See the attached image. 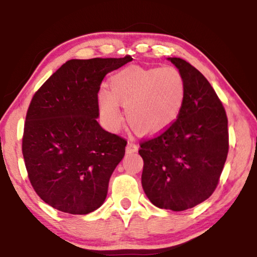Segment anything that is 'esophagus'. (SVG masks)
<instances>
[{
	"instance_id": "obj_1",
	"label": "esophagus",
	"mask_w": 257,
	"mask_h": 257,
	"mask_svg": "<svg viewBox=\"0 0 257 257\" xmlns=\"http://www.w3.org/2000/svg\"><path fill=\"white\" fill-rule=\"evenodd\" d=\"M138 150H139V146L135 145V144H133V143H128V144H126V147H125L126 153L138 152Z\"/></svg>"
}]
</instances>
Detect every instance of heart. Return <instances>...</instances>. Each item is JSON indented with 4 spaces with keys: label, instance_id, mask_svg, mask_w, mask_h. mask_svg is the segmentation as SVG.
Masks as SVG:
<instances>
[{
    "label": "heart",
    "instance_id": "heart-1",
    "mask_svg": "<svg viewBox=\"0 0 257 257\" xmlns=\"http://www.w3.org/2000/svg\"><path fill=\"white\" fill-rule=\"evenodd\" d=\"M186 96V81L175 67L131 66L112 76L108 91H99L98 107L110 131H116L122 122L120 105L133 131L143 137H155L175 124Z\"/></svg>",
    "mask_w": 257,
    "mask_h": 257
}]
</instances>
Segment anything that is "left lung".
Returning <instances> with one entry per match:
<instances>
[{"label":"left lung","mask_w":257,"mask_h":257,"mask_svg":"<svg viewBox=\"0 0 257 257\" xmlns=\"http://www.w3.org/2000/svg\"><path fill=\"white\" fill-rule=\"evenodd\" d=\"M184 76L187 96L175 124L141 143V185L153 205L193 208L213 194L228 153L225 108L208 79L180 58H168Z\"/></svg>","instance_id":"left-lung-1"}]
</instances>
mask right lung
I'll return each instance as SVG.
<instances>
[{
  "instance_id": "obj_1",
  "label": "right lung",
  "mask_w": 257,
  "mask_h": 257,
  "mask_svg": "<svg viewBox=\"0 0 257 257\" xmlns=\"http://www.w3.org/2000/svg\"><path fill=\"white\" fill-rule=\"evenodd\" d=\"M132 60L71 59L31 100L23 137L25 167L40 198L57 210L85 215L105 202L126 141L100 126L98 93L108 72Z\"/></svg>"
}]
</instances>
